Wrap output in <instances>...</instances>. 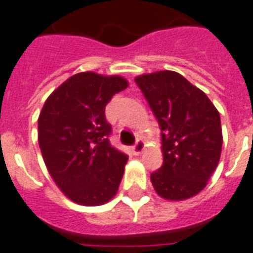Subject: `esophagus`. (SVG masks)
<instances>
[{
	"mask_svg": "<svg viewBox=\"0 0 253 253\" xmlns=\"http://www.w3.org/2000/svg\"><path fill=\"white\" fill-rule=\"evenodd\" d=\"M145 144H144V141L143 140H136V143L132 145V152H133V155H140L141 152H143V149H144Z\"/></svg>",
	"mask_w": 253,
	"mask_h": 253,
	"instance_id": "1",
	"label": "esophagus"
}]
</instances>
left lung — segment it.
I'll return each instance as SVG.
<instances>
[{
	"label": "left lung",
	"mask_w": 253,
	"mask_h": 253,
	"mask_svg": "<svg viewBox=\"0 0 253 253\" xmlns=\"http://www.w3.org/2000/svg\"><path fill=\"white\" fill-rule=\"evenodd\" d=\"M161 130L164 162L151 174L156 192L168 200L199 194L218 165L222 148L219 113L207 94L174 71L135 79Z\"/></svg>",
	"instance_id": "obj_1"
}]
</instances>
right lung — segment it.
<instances>
[{
    "instance_id": "right-lung-1",
    "label": "right lung",
    "mask_w": 253,
    "mask_h": 253,
    "mask_svg": "<svg viewBox=\"0 0 253 253\" xmlns=\"http://www.w3.org/2000/svg\"><path fill=\"white\" fill-rule=\"evenodd\" d=\"M127 85L121 77L80 73L45 101L39 145L52 178L74 203L101 205L118 191L128 156L110 144L105 106Z\"/></svg>"
}]
</instances>
